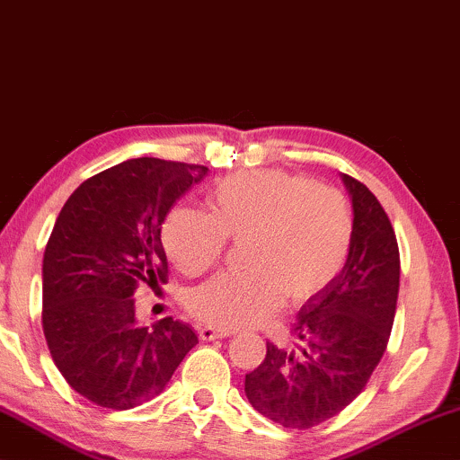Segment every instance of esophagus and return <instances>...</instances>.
I'll use <instances>...</instances> for the list:
<instances>
[{
  "mask_svg": "<svg viewBox=\"0 0 460 460\" xmlns=\"http://www.w3.org/2000/svg\"><path fill=\"white\" fill-rule=\"evenodd\" d=\"M198 335L202 341H212V340L229 338V332H218V329H212V327H199Z\"/></svg>",
  "mask_w": 460,
  "mask_h": 460,
  "instance_id": "1",
  "label": "esophagus"
}]
</instances>
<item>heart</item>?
Returning <instances> with one entry per match:
<instances>
[{
	"label": "heart",
	"instance_id": "heart-1",
	"mask_svg": "<svg viewBox=\"0 0 460 460\" xmlns=\"http://www.w3.org/2000/svg\"><path fill=\"white\" fill-rule=\"evenodd\" d=\"M208 215L177 208L163 225L166 256L187 277L221 261L227 239L243 242L248 270L225 273L190 294L193 319L218 332L252 327L279 306L321 294L344 267L354 221L344 193L283 171L235 174L212 187Z\"/></svg>",
	"mask_w": 460,
	"mask_h": 460
}]
</instances>
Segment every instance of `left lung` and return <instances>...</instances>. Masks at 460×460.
I'll return each instance as SVG.
<instances>
[{"instance_id": "1", "label": "left lung", "mask_w": 460, "mask_h": 460, "mask_svg": "<svg viewBox=\"0 0 460 460\" xmlns=\"http://www.w3.org/2000/svg\"><path fill=\"white\" fill-rule=\"evenodd\" d=\"M344 183L354 208L344 269L297 313L296 350L267 341V357L245 375L250 404L288 429L327 421L365 390L396 316L400 252L390 217L365 183L350 174Z\"/></svg>"}]
</instances>
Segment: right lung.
<instances>
[{"mask_svg": "<svg viewBox=\"0 0 460 460\" xmlns=\"http://www.w3.org/2000/svg\"><path fill=\"white\" fill-rule=\"evenodd\" d=\"M208 168L133 158L76 187L43 254V333L58 371L89 402L127 411L158 396L196 333L172 316L141 327L135 292L168 281L163 223Z\"/></svg>", "mask_w": 460, "mask_h": 460, "instance_id": "add662e5", "label": "right lung"}]
</instances>
